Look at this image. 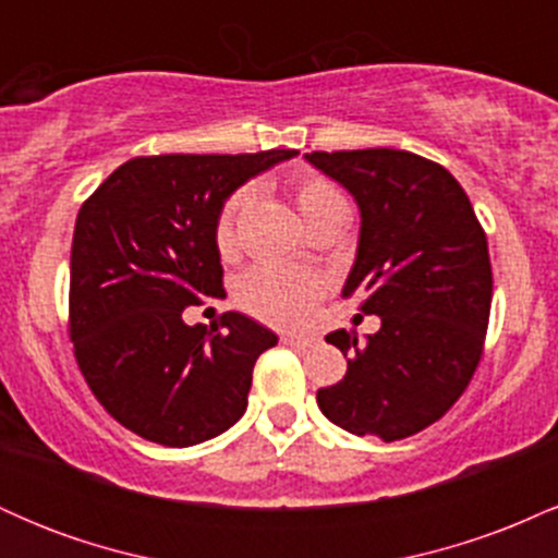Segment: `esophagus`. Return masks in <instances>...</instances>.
<instances>
[{"instance_id": "1", "label": "esophagus", "mask_w": 558, "mask_h": 558, "mask_svg": "<svg viewBox=\"0 0 558 558\" xmlns=\"http://www.w3.org/2000/svg\"><path fill=\"white\" fill-rule=\"evenodd\" d=\"M286 345H299V349H310V345L317 343L315 336H296V332H286L283 338H280Z\"/></svg>"}]
</instances>
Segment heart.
I'll return each mask as SVG.
<instances>
[{
  "label": "heart",
  "mask_w": 558,
  "mask_h": 558,
  "mask_svg": "<svg viewBox=\"0 0 558 558\" xmlns=\"http://www.w3.org/2000/svg\"><path fill=\"white\" fill-rule=\"evenodd\" d=\"M291 196L306 226L323 220L332 213H343L345 202L341 191L328 178L315 172H301L291 181ZM248 204V189H239L222 204L215 222V243L222 254L235 243V222ZM325 293V280L317 272L296 270V267L259 265L246 270L235 283V299L248 315L270 325H301L312 315L319 296Z\"/></svg>",
  "instance_id": "obj_1"
}]
</instances>
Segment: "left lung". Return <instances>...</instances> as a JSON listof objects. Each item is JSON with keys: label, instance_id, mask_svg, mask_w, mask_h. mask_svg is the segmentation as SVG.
Returning <instances> with one entry per match:
<instances>
[{"label": "left lung", "instance_id": "8db88e82", "mask_svg": "<svg viewBox=\"0 0 558 558\" xmlns=\"http://www.w3.org/2000/svg\"><path fill=\"white\" fill-rule=\"evenodd\" d=\"M306 159L360 204V246L341 296L380 317L367 343L345 330L325 336L349 369L317 390V403L354 435L409 438L457 403L483 356L493 299L485 230L457 178L412 151Z\"/></svg>", "mask_w": 558, "mask_h": 558}]
</instances>
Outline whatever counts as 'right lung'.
Instances as JSON below:
<instances>
[{
	"label": "right lung",
	"instance_id": "1",
	"mask_svg": "<svg viewBox=\"0 0 558 558\" xmlns=\"http://www.w3.org/2000/svg\"><path fill=\"white\" fill-rule=\"evenodd\" d=\"M296 155L136 157L83 202L70 252V341L92 393L131 433L185 448L246 412L254 362L278 336L239 312L209 328L189 325L183 310L226 296L215 243L226 198Z\"/></svg>",
	"mask_w": 558,
	"mask_h": 558
}]
</instances>
